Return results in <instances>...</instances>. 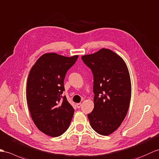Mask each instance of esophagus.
I'll return each instance as SVG.
<instances>
[{
    "mask_svg": "<svg viewBox=\"0 0 159 159\" xmlns=\"http://www.w3.org/2000/svg\"><path fill=\"white\" fill-rule=\"evenodd\" d=\"M76 107H77V108H80V106H81V104H80V103H79V104H76Z\"/></svg>",
    "mask_w": 159,
    "mask_h": 159,
    "instance_id": "1",
    "label": "esophagus"
}]
</instances>
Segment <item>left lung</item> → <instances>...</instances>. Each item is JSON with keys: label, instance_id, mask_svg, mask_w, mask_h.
<instances>
[{"label": "left lung", "instance_id": "obj_1", "mask_svg": "<svg viewBox=\"0 0 159 159\" xmlns=\"http://www.w3.org/2000/svg\"><path fill=\"white\" fill-rule=\"evenodd\" d=\"M93 75L94 108L87 116L98 134L108 135L126 116L131 95V79L124 60L108 49L81 57Z\"/></svg>", "mask_w": 159, "mask_h": 159}]
</instances>
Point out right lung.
Segmentation results:
<instances>
[{"instance_id":"1","label":"right lung","mask_w":159,"mask_h":159,"mask_svg":"<svg viewBox=\"0 0 159 159\" xmlns=\"http://www.w3.org/2000/svg\"><path fill=\"white\" fill-rule=\"evenodd\" d=\"M78 57L45 53L30 71L26 88L29 111L36 127L51 137H58L68 129L75 112L61 94L66 74Z\"/></svg>"}]
</instances>
